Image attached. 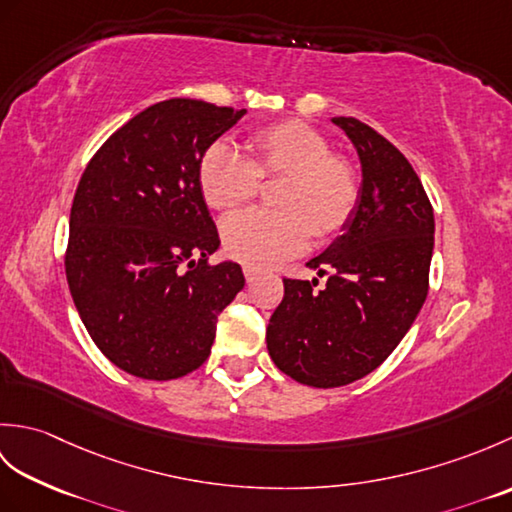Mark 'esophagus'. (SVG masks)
<instances>
[{
    "label": "esophagus",
    "mask_w": 512,
    "mask_h": 512,
    "mask_svg": "<svg viewBox=\"0 0 512 512\" xmlns=\"http://www.w3.org/2000/svg\"><path fill=\"white\" fill-rule=\"evenodd\" d=\"M257 270L255 268H250V266H244V277H246V281H248V284H253V281L257 279Z\"/></svg>",
    "instance_id": "obj_1"
}]
</instances>
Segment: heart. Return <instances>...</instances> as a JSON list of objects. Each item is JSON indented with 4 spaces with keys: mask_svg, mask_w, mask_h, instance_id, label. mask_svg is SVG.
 <instances>
[{
    "mask_svg": "<svg viewBox=\"0 0 512 512\" xmlns=\"http://www.w3.org/2000/svg\"><path fill=\"white\" fill-rule=\"evenodd\" d=\"M321 129L286 118L246 138V158L224 143L204 151L198 184L213 211L235 213L253 202L262 182H277L279 211L237 215L222 228L226 253L250 268H268L299 255L314 237L330 244L352 222L361 200V173L330 149Z\"/></svg>",
    "mask_w": 512,
    "mask_h": 512,
    "instance_id": "1",
    "label": "heart"
}]
</instances>
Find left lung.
Wrapping results in <instances>:
<instances>
[{"label": "left lung", "instance_id": "8db88e82", "mask_svg": "<svg viewBox=\"0 0 512 512\" xmlns=\"http://www.w3.org/2000/svg\"><path fill=\"white\" fill-rule=\"evenodd\" d=\"M358 151L361 200L343 235L308 262L319 279H284L266 330L268 354L301 385L367 376L396 350L429 292L433 206L409 160L376 129L332 118Z\"/></svg>", "mask_w": 512, "mask_h": 512}]
</instances>
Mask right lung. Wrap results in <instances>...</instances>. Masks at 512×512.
Here are the masks:
<instances>
[{
  "instance_id": "add662e5",
  "label": "right lung",
  "mask_w": 512,
  "mask_h": 512,
  "mask_svg": "<svg viewBox=\"0 0 512 512\" xmlns=\"http://www.w3.org/2000/svg\"><path fill=\"white\" fill-rule=\"evenodd\" d=\"M246 110L195 99L147 107L85 167L70 211L65 277L85 330L123 372L171 380L211 354L220 312L244 288L220 246L198 165Z\"/></svg>"
}]
</instances>
